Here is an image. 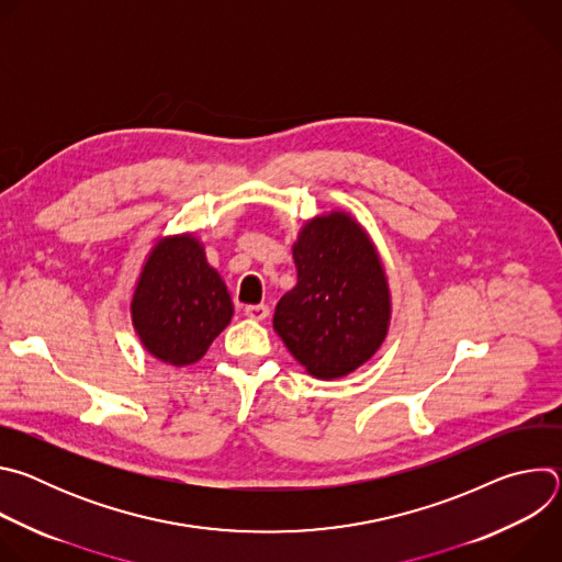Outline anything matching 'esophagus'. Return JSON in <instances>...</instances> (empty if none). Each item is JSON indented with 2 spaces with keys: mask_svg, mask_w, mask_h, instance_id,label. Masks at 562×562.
Returning a JSON list of instances; mask_svg holds the SVG:
<instances>
[{
  "mask_svg": "<svg viewBox=\"0 0 562 562\" xmlns=\"http://www.w3.org/2000/svg\"><path fill=\"white\" fill-rule=\"evenodd\" d=\"M269 306L267 304H249L245 306V315L251 319H267L269 317Z\"/></svg>",
  "mask_w": 562,
  "mask_h": 562,
  "instance_id": "34e87169",
  "label": "esophagus"
}]
</instances>
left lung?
I'll use <instances>...</instances> for the list:
<instances>
[{
    "label": "left lung",
    "mask_w": 562,
    "mask_h": 562,
    "mask_svg": "<svg viewBox=\"0 0 562 562\" xmlns=\"http://www.w3.org/2000/svg\"><path fill=\"white\" fill-rule=\"evenodd\" d=\"M297 284L276 306L273 329L315 378L356 371L382 345L391 302L364 228L347 213L315 217L293 245Z\"/></svg>",
    "instance_id": "8db88e82"
}]
</instances>
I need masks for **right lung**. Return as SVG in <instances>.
Segmentation results:
<instances>
[{
    "label": "right lung",
    "mask_w": 562,
    "mask_h": 562,
    "mask_svg": "<svg viewBox=\"0 0 562 562\" xmlns=\"http://www.w3.org/2000/svg\"><path fill=\"white\" fill-rule=\"evenodd\" d=\"M133 327L157 360L198 362L231 323L233 302L193 235H176L150 251L131 302Z\"/></svg>",
    "instance_id": "add662e5"
}]
</instances>
